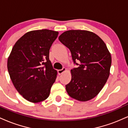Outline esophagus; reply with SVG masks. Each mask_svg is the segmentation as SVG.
<instances>
[{
    "label": "esophagus",
    "instance_id": "34e87169",
    "mask_svg": "<svg viewBox=\"0 0 128 128\" xmlns=\"http://www.w3.org/2000/svg\"><path fill=\"white\" fill-rule=\"evenodd\" d=\"M66 70H67V68H65V67H64V68H62V69H61V70H58V74H62V73H63L64 72H65Z\"/></svg>",
    "mask_w": 128,
    "mask_h": 128
}]
</instances>
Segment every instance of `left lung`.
Instances as JSON below:
<instances>
[{
	"label": "left lung",
	"mask_w": 128,
	"mask_h": 128,
	"mask_svg": "<svg viewBox=\"0 0 128 128\" xmlns=\"http://www.w3.org/2000/svg\"><path fill=\"white\" fill-rule=\"evenodd\" d=\"M58 39L68 48L73 62L79 66L71 70L72 79L66 86L67 93L81 102L93 99L110 76L111 56L106 44L96 34L86 30H67Z\"/></svg>",
	"instance_id": "8db88e82"
}]
</instances>
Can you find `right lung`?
Masks as SVG:
<instances>
[{
    "label": "right lung",
    "mask_w": 128,
    "mask_h": 128,
    "mask_svg": "<svg viewBox=\"0 0 128 128\" xmlns=\"http://www.w3.org/2000/svg\"><path fill=\"white\" fill-rule=\"evenodd\" d=\"M58 34L48 29L27 32L17 41L9 56L10 78L29 102H40L49 96L57 76L49 60V50Z\"/></svg>",
    "instance_id": "obj_1"
}]
</instances>
